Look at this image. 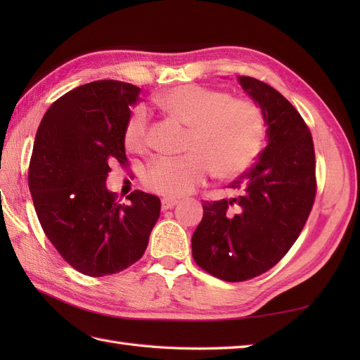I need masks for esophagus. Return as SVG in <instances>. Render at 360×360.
<instances>
[{
  "label": "esophagus",
  "mask_w": 360,
  "mask_h": 360,
  "mask_svg": "<svg viewBox=\"0 0 360 360\" xmlns=\"http://www.w3.org/2000/svg\"><path fill=\"white\" fill-rule=\"evenodd\" d=\"M176 204H178V200H173V198H162V201H160V207H162V210H168V209H173Z\"/></svg>",
  "instance_id": "esophagus-1"
}]
</instances>
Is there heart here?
<instances>
[{
  "label": "heart",
  "instance_id": "1",
  "mask_svg": "<svg viewBox=\"0 0 360 360\" xmlns=\"http://www.w3.org/2000/svg\"><path fill=\"white\" fill-rule=\"evenodd\" d=\"M156 103L168 116L188 125L182 156H156L142 174L143 186L168 198L184 196L215 170L219 178H236L252 167L263 150L266 120L252 101L201 85H179L164 91ZM125 147L142 153L148 145V116L142 106L129 114Z\"/></svg>",
  "mask_w": 360,
  "mask_h": 360
}]
</instances>
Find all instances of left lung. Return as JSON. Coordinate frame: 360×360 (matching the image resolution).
Returning <instances> with one entry per match:
<instances>
[{
	"instance_id": "left-lung-1",
	"label": "left lung",
	"mask_w": 360,
	"mask_h": 360,
	"mask_svg": "<svg viewBox=\"0 0 360 360\" xmlns=\"http://www.w3.org/2000/svg\"><path fill=\"white\" fill-rule=\"evenodd\" d=\"M238 80L264 114L267 145L229 186L238 195L204 201L192 236L196 264L231 283L258 277L288 254L317 192L314 143L303 117L267 83L244 75Z\"/></svg>"
}]
</instances>
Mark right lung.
<instances>
[{
    "label": "right lung",
    "instance_id": "1",
    "mask_svg": "<svg viewBox=\"0 0 360 360\" xmlns=\"http://www.w3.org/2000/svg\"><path fill=\"white\" fill-rule=\"evenodd\" d=\"M141 88L97 80L53 102L37 129L29 190L38 221L68 264L89 277L141 259L160 212L155 195L134 190L119 204L106 190L111 164L128 165L124 129Z\"/></svg>",
    "mask_w": 360,
    "mask_h": 360
}]
</instances>
